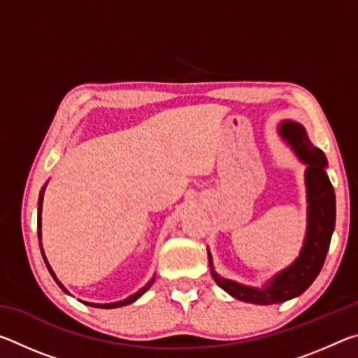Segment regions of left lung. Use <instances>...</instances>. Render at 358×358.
<instances>
[{
  "mask_svg": "<svg viewBox=\"0 0 358 358\" xmlns=\"http://www.w3.org/2000/svg\"><path fill=\"white\" fill-rule=\"evenodd\" d=\"M281 134L292 145L300 159L308 164L306 191H308V232L299 259L278 273L268 286L264 289L241 286L238 282L226 280L213 270L210 257L211 276L220 287L235 299L256 305H273L287 301L300 295L311 286L322 270L327 252L330 248L331 234L335 230L336 202L335 191L325 173L327 159L322 151L314 147L301 124L286 121L281 126Z\"/></svg>",
  "mask_w": 358,
  "mask_h": 358,
  "instance_id": "1",
  "label": "left lung"
}]
</instances>
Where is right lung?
<instances>
[{
    "label": "right lung",
    "instance_id": "add662e5",
    "mask_svg": "<svg viewBox=\"0 0 358 358\" xmlns=\"http://www.w3.org/2000/svg\"><path fill=\"white\" fill-rule=\"evenodd\" d=\"M42 196H44V189L41 191V196H39V210H38V235H39V240H41V210H42ZM39 246H41V252H42V257H44V262H45V265H47V268H48V271H50V275L53 276V280L57 281V284L59 287H62L66 294H69L68 290H66V287L63 286L62 282H59L58 280H57V276H55V273H53V270L50 268V265H48V262H47V259H45V254H44V251H42V245L39 243ZM155 280V278H153ZM153 280H151L147 286H145L143 289H141L138 290L137 294H134V295H131L129 299H126V300H123V301H117V303H106V305H99V303H88V301H83L85 305H90V306H96V308H106V310H112V308H120V306H126V305H129V303H132V301H136L138 296L141 295H143L145 292H147V289L151 286V282H153Z\"/></svg>",
    "mask_w": 358,
    "mask_h": 358
}]
</instances>
